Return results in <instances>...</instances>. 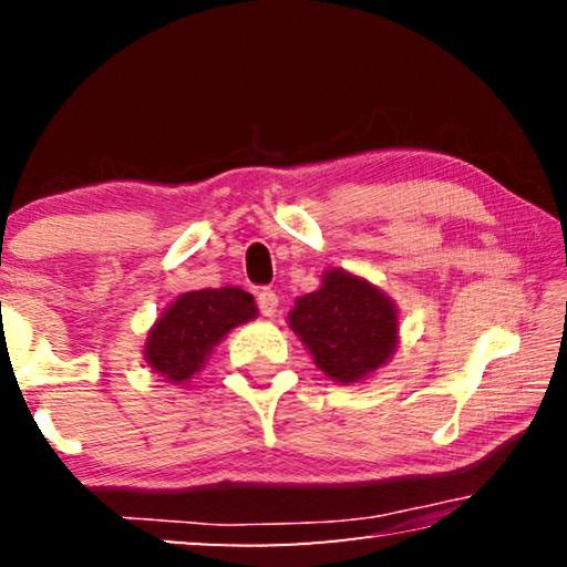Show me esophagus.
Segmentation results:
<instances>
[{"instance_id": "esophagus-1", "label": "esophagus", "mask_w": 567, "mask_h": 567, "mask_svg": "<svg viewBox=\"0 0 567 567\" xmlns=\"http://www.w3.org/2000/svg\"><path fill=\"white\" fill-rule=\"evenodd\" d=\"M277 292L270 290V287H262L260 292H257V307H260V312L265 315V318H272V315L277 312Z\"/></svg>"}]
</instances>
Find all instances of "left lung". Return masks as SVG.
Wrapping results in <instances>:
<instances>
[{"label":"left lung","mask_w":567,"mask_h":567,"mask_svg":"<svg viewBox=\"0 0 567 567\" xmlns=\"http://www.w3.org/2000/svg\"><path fill=\"white\" fill-rule=\"evenodd\" d=\"M290 328L324 375L358 382L385 364L395 350L398 310L378 287L344 270H330L320 290L295 302Z\"/></svg>","instance_id":"8db88e82"}]
</instances>
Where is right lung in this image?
<instances>
[{"instance_id":"obj_1","label":"right lung","mask_w":567,"mask_h":567,"mask_svg":"<svg viewBox=\"0 0 567 567\" xmlns=\"http://www.w3.org/2000/svg\"><path fill=\"white\" fill-rule=\"evenodd\" d=\"M257 315L252 295L239 287L179 295L150 330L145 360L169 382L189 380L215 344Z\"/></svg>"}]
</instances>
